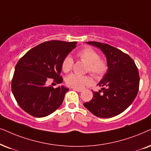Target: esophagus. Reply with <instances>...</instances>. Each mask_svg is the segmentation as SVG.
<instances>
[{"label":"esophagus","instance_id":"1","mask_svg":"<svg viewBox=\"0 0 151 151\" xmlns=\"http://www.w3.org/2000/svg\"><path fill=\"white\" fill-rule=\"evenodd\" d=\"M73 89L74 90V91H78V92H81V91H83V89H77V88H73Z\"/></svg>","mask_w":151,"mask_h":151}]
</instances>
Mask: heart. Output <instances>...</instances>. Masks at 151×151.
Segmentation results:
<instances>
[{
	"instance_id": "1",
	"label": "heart",
	"mask_w": 151,
	"mask_h": 151,
	"mask_svg": "<svg viewBox=\"0 0 151 151\" xmlns=\"http://www.w3.org/2000/svg\"><path fill=\"white\" fill-rule=\"evenodd\" d=\"M77 57L82 61L87 64V71L96 79L102 78L106 73L107 64L104 59L99 58V54L91 48H86L77 53ZM73 61L69 56H66L62 63V69L64 73L71 71ZM91 79L88 76H79L71 73L66 78V85L69 87L77 89H81L85 86L89 85Z\"/></svg>"
}]
</instances>
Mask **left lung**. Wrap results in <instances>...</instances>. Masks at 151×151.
<instances>
[{"label":"left lung","mask_w":151,"mask_h":151,"mask_svg":"<svg viewBox=\"0 0 151 151\" xmlns=\"http://www.w3.org/2000/svg\"><path fill=\"white\" fill-rule=\"evenodd\" d=\"M87 43L104 53L108 68L98 84L101 89L93 91V99L84 106L100 118L117 116L132 104L137 95L138 68L132 59L118 48L97 42Z\"/></svg>","instance_id":"1"}]
</instances>
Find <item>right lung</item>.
Listing matches in <instances>:
<instances>
[{"label": "right lung", "instance_id": "add662e5", "mask_svg": "<svg viewBox=\"0 0 151 151\" xmlns=\"http://www.w3.org/2000/svg\"><path fill=\"white\" fill-rule=\"evenodd\" d=\"M77 42L52 40L37 45L21 58L15 66L12 91L19 106L31 116L42 118L52 114L68 91L64 86L53 88L46 82L63 80L60 74L62 61L76 47Z\"/></svg>", "mask_w": 151, "mask_h": 151}]
</instances>
